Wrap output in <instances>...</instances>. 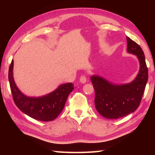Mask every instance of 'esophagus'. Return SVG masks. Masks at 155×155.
I'll list each match as a JSON object with an SVG mask.
<instances>
[{"label":"esophagus","instance_id":"34e87169","mask_svg":"<svg viewBox=\"0 0 155 155\" xmlns=\"http://www.w3.org/2000/svg\"><path fill=\"white\" fill-rule=\"evenodd\" d=\"M87 81V78H86V76L85 74H83L80 78V82L82 83H85Z\"/></svg>","mask_w":155,"mask_h":155}]
</instances>
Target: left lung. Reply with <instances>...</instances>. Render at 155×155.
Masks as SVG:
<instances>
[{"instance_id": "obj_1", "label": "left lung", "mask_w": 155, "mask_h": 155, "mask_svg": "<svg viewBox=\"0 0 155 155\" xmlns=\"http://www.w3.org/2000/svg\"><path fill=\"white\" fill-rule=\"evenodd\" d=\"M127 40L128 52L137 56L140 64V71L134 81L115 85L99 76L91 77L95 90L96 109L108 119H118L134 112L141 103L148 81V68L142 49L128 37Z\"/></svg>"}]
</instances>
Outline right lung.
<instances>
[{"label": "right lung", "instance_id": "right-lung-1", "mask_svg": "<svg viewBox=\"0 0 155 155\" xmlns=\"http://www.w3.org/2000/svg\"><path fill=\"white\" fill-rule=\"evenodd\" d=\"M14 60L9 68L8 78L13 99L18 109L32 118L48 122L56 118L64 109L68 96L74 90L72 83L59 85L58 88L41 97H28L19 90L13 77Z\"/></svg>", "mask_w": 155, "mask_h": 155}]
</instances>
